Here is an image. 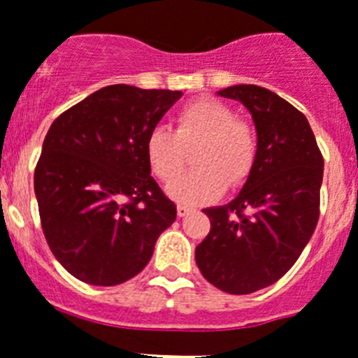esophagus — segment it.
I'll list each match as a JSON object with an SVG mask.
<instances>
[{
    "label": "esophagus",
    "mask_w": 358,
    "mask_h": 358,
    "mask_svg": "<svg viewBox=\"0 0 358 358\" xmlns=\"http://www.w3.org/2000/svg\"><path fill=\"white\" fill-rule=\"evenodd\" d=\"M191 211H193V207L185 206V203H178V216H187Z\"/></svg>",
    "instance_id": "obj_1"
}]
</instances>
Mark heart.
<instances>
[{
  "mask_svg": "<svg viewBox=\"0 0 358 358\" xmlns=\"http://www.w3.org/2000/svg\"><path fill=\"white\" fill-rule=\"evenodd\" d=\"M145 158L155 176L171 182L194 149L197 167L169 185L180 202L213 200L225 187H238L249 178L258 156V134L251 122L236 118L229 103L198 98L182 105L173 116V131L156 125L145 138Z\"/></svg>",
  "mask_w": 358,
  "mask_h": 358,
  "instance_id": "heart-1",
  "label": "heart"
}]
</instances>
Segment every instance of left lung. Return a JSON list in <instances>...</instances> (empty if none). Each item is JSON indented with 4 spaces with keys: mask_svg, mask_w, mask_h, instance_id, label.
I'll return each instance as SVG.
<instances>
[{
    "mask_svg": "<svg viewBox=\"0 0 358 358\" xmlns=\"http://www.w3.org/2000/svg\"><path fill=\"white\" fill-rule=\"evenodd\" d=\"M218 94L251 113L258 156L235 200L203 209L211 231L194 258L203 278L231 295L275 284L299 260L320 215L324 158L304 114L258 85Z\"/></svg>",
    "mask_w": 358,
    "mask_h": 358,
    "instance_id": "obj_1",
    "label": "left lung"
}]
</instances>
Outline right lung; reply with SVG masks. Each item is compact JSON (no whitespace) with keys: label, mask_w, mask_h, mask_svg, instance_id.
<instances>
[{"label":"right lung","mask_w":358,"mask_h":358,"mask_svg":"<svg viewBox=\"0 0 358 358\" xmlns=\"http://www.w3.org/2000/svg\"><path fill=\"white\" fill-rule=\"evenodd\" d=\"M182 92L109 85L50 125L34 171L50 251L78 280L116 286L149 264L176 220L145 158V138Z\"/></svg>","instance_id":"add662e5"}]
</instances>
